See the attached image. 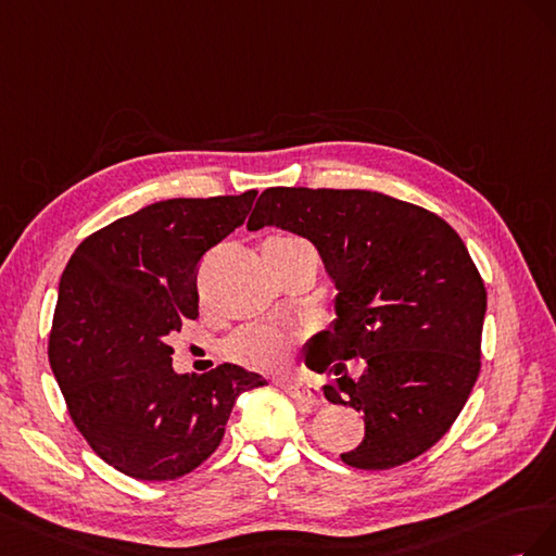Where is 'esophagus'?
<instances>
[{
    "mask_svg": "<svg viewBox=\"0 0 556 556\" xmlns=\"http://www.w3.org/2000/svg\"><path fill=\"white\" fill-rule=\"evenodd\" d=\"M281 387L300 407L312 409V407L324 405V395H321L319 387L305 384V382H281Z\"/></svg>",
    "mask_w": 556,
    "mask_h": 556,
    "instance_id": "esophagus-1",
    "label": "esophagus"
}]
</instances>
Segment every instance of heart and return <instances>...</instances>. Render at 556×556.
<instances>
[{
    "instance_id": "b5f03b06",
    "label": "heart",
    "mask_w": 556,
    "mask_h": 556,
    "mask_svg": "<svg viewBox=\"0 0 556 556\" xmlns=\"http://www.w3.org/2000/svg\"><path fill=\"white\" fill-rule=\"evenodd\" d=\"M300 247H307V244L303 240H298V237L279 235V237H273V240H267L263 249L287 253ZM287 346H289V338L281 336L279 330L265 328V326H249V328H242L240 332H235L226 344V352L232 361L242 363V366L256 368V370H275L281 366L283 358H287Z\"/></svg>"
}]
</instances>
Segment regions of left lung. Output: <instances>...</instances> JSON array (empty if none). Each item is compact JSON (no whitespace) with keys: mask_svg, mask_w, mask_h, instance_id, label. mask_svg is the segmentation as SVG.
I'll return each mask as SVG.
<instances>
[{"mask_svg":"<svg viewBox=\"0 0 556 556\" xmlns=\"http://www.w3.org/2000/svg\"><path fill=\"white\" fill-rule=\"evenodd\" d=\"M277 226L319 251L336 281L330 330L307 368L332 372V405L363 412L366 438L342 462L387 470L445 435L480 375L486 289L456 230L438 214L375 190L267 188L247 228ZM363 357L367 372L345 375Z\"/></svg>","mask_w":556,"mask_h":556,"instance_id":"8db88e82","label":"left lung"}]
</instances>
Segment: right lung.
Here are the masks:
<instances>
[{
    "label": "right lung",
    "mask_w": 556,
    "mask_h": 556,
    "mask_svg": "<svg viewBox=\"0 0 556 556\" xmlns=\"http://www.w3.org/2000/svg\"><path fill=\"white\" fill-rule=\"evenodd\" d=\"M256 190L149 204L88 235L60 277L49 361L78 433L116 470L177 480L216 452L237 395L265 379L232 363L177 375L167 336L198 319V265L244 224Z\"/></svg>",
    "instance_id": "right-lung-1"
}]
</instances>
